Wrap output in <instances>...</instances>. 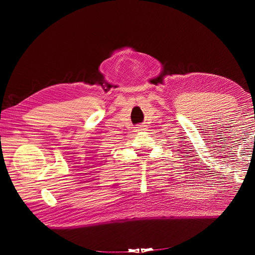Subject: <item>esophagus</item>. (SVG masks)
<instances>
[{
    "label": "esophagus",
    "instance_id": "1",
    "mask_svg": "<svg viewBox=\"0 0 255 255\" xmlns=\"http://www.w3.org/2000/svg\"><path fill=\"white\" fill-rule=\"evenodd\" d=\"M143 130H145V125H143V124L137 125L135 127V131H143Z\"/></svg>",
    "mask_w": 255,
    "mask_h": 255
}]
</instances>
